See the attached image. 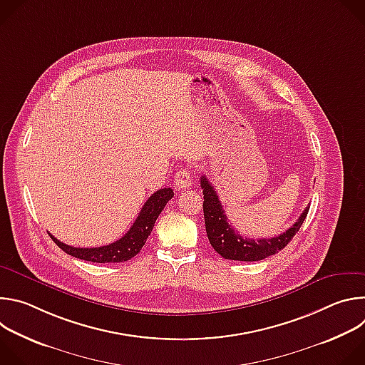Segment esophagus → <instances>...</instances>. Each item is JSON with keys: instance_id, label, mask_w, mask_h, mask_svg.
Masks as SVG:
<instances>
[{"instance_id": "34e87169", "label": "esophagus", "mask_w": 365, "mask_h": 365, "mask_svg": "<svg viewBox=\"0 0 365 365\" xmlns=\"http://www.w3.org/2000/svg\"><path fill=\"white\" fill-rule=\"evenodd\" d=\"M192 186V173L187 169L179 170L175 175V187L182 190V189H187Z\"/></svg>"}]
</instances>
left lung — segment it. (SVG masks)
I'll list each match as a JSON object with an SVG mask.
<instances>
[{
	"mask_svg": "<svg viewBox=\"0 0 365 365\" xmlns=\"http://www.w3.org/2000/svg\"><path fill=\"white\" fill-rule=\"evenodd\" d=\"M200 187L203 193V217L207 240L220 255L227 259H235V262H259L283 250L300 230L309 212V206H306L299 220L286 232L273 238L255 241L241 237L228 224L217 190L203 175L200 176Z\"/></svg>",
	"mask_w": 365,
	"mask_h": 365,
	"instance_id": "obj_1",
	"label": "left lung"
}]
</instances>
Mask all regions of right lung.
I'll use <instances>...</instances> for the list:
<instances>
[{
  "label": "right lung",
  "instance_id": "add662e5",
  "mask_svg": "<svg viewBox=\"0 0 365 365\" xmlns=\"http://www.w3.org/2000/svg\"><path fill=\"white\" fill-rule=\"evenodd\" d=\"M173 195L175 193L170 187H163L158 192H154L141 207L140 215L137 217L135 222L128 230V232L123 238L108 245L95 247V248H78V247H71V245H66L65 242H61L51 234L48 235L66 254L85 259V262L123 263L140 252V250L143 248L148 235L153 231L155 220L159 218L160 212L165 210L166 203L173 197Z\"/></svg>",
  "mask_w": 365,
  "mask_h": 365
}]
</instances>
